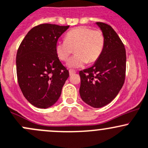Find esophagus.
Segmentation results:
<instances>
[{"instance_id":"obj_1","label":"esophagus","mask_w":148,"mask_h":148,"mask_svg":"<svg viewBox=\"0 0 148 148\" xmlns=\"http://www.w3.org/2000/svg\"><path fill=\"white\" fill-rule=\"evenodd\" d=\"M69 73H70V75H73L75 73V71H73V70H70V71H69Z\"/></svg>"}]
</instances>
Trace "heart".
Listing matches in <instances>:
<instances>
[{
    "label": "heart",
    "instance_id": "b5f03b06",
    "mask_svg": "<svg viewBox=\"0 0 148 148\" xmlns=\"http://www.w3.org/2000/svg\"><path fill=\"white\" fill-rule=\"evenodd\" d=\"M104 36L101 31L93 30L87 26H78L70 30L65 35V40L58 41L55 52L60 60H68L75 49V55L68 62V68H82L87 62H96L104 47Z\"/></svg>",
    "mask_w": 148,
    "mask_h": 148
}]
</instances>
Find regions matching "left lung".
Returning a JSON list of instances; mask_svg holds the SVG:
<instances>
[{
  "label": "left lung",
  "instance_id": "1",
  "mask_svg": "<svg viewBox=\"0 0 148 148\" xmlns=\"http://www.w3.org/2000/svg\"><path fill=\"white\" fill-rule=\"evenodd\" d=\"M104 36V47L90 68L80 71L79 92L82 100L93 108L110 103L123 86L126 73V50L113 28L96 22Z\"/></svg>",
  "mask_w": 148,
  "mask_h": 148
}]
</instances>
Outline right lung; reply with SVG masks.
I'll return each instance as SVG.
<instances>
[{
  "label": "right lung",
  "instance_id": "right-lung-1",
  "mask_svg": "<svg viewBox=\"0 0 148 148\" xmlns=\"http://www.w3.org/2000/svg\"><path fill=\"white\" fill-rule=\"evenodd\" d=\"M69 26L43 24L32 28L16 54L18 83L26 100L40 109L55 104L69 71L55 52V45Z\"/></svg>",
  "mask_w": 148,
  "mask_h": 148
}]
</instances>
